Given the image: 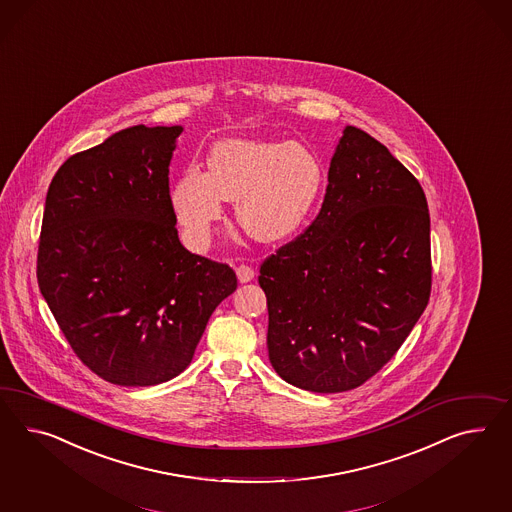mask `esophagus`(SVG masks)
<instances>
[{
    "label": "esophagus",
    "instance_id": "obj_1",
    "mask_svg": "<svg viewBox=\"0 0 512 512\" xmlns=\"http://www.w3.org/2000/svg\"><path fill=\"white\" fill-rule=\"evenodd\" d=\"M236 277H238V281L240 283H249L253 277H255V270L248 266V264H240L238 268H236Z\"/></svg>",
    "mask_w": 512,
    "mask_h": 512
}]
</instances>
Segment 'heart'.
I'll list each match as a JSON object with an SVG mask.
<instances>
[{"label": "heart", "instance_id": "1", "mask_svg": "<svg viewBox=\"0 0 512 512\" xmlns=\"http://www.w3.org/2000/svg\"><path fill=\"white\" fill-rule=\"evenodd\" d=\"M326 171L304 143L270 139H221L208 154V173L186 169L171 203L195 248L207 246L223 203L235 201L236 223L263 244L296 235L311 218L324 190Z\"/></svg>", "mask_w": 512, "mask_h": 512}]
</instances>
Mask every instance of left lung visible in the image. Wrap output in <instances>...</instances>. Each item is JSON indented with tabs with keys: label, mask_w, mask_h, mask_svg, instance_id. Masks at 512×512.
I'll use <instances>...</instances> for the list:
<instances>
[{
	"label": "left lung",
	"mask_w": 512,
	"mask_h": 512,
	"mask_svg": "<svg viewBox=\"0 0 512 512\" xmlns=\"http://www.w3.org/2000/svg\"><path fill=\"white\" fill-rule=\"evenodd\" d=\"M268 358L292 386L341 393L395 356L429 304L430 216L414 175L346 126L313 223L261 264Z\"/></svg>",
	"instance_id": "1"
}]
</instances>
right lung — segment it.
<instances>
[{
	"mask_svg": "<svg viewBox=\"0 0 512 512\" xmlns=\"http://www.w3.org/2000/svg\"><path fill=\"white\" fill-rule=\"evenodd\" d=\"M180 132L125 128L70 156L46 194L39 289L74 354L115 386L182 373L236 291L231 266L180 244L169 195Z\"/></svg>",
	"mask_w": 512,
	"mask_h": 512,
	"instance_id": "obj_1",
	"label": "right lung"
}]
</instances>
